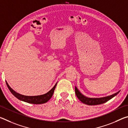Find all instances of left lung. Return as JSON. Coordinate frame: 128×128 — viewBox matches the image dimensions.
I'll return each mask as SVG.
<instances>
[{
	"label": "left lung",
	"mask_w": 128,
	"mask_h": 128,
	"mask_svg": "<svg viewBox=\"0 0 128 128\" xmlns=\"http://www.w3.org/2000/svg\"><path fill=\"white\" fill-rule=\"evenodd\" d=\"M75 92L76 94V96L77 98L79 99V100L82 102V103L86 104L92 106V105H98V104H101L104 103L108 101L110 99H112L113 97H114L115 95L118 94L119 92H118L114 93V94H112L110 96L103 97V98H87L82 95L81 92H79V90L77 89L76 87H75Z\"/></svg>",
	"instance_id": "left-lung-1"
}]
</instances>
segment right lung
<instances>
[{"mask_svg":"<svg viewBox=\"0 0 128 128\" xmlns=\"http://www.w3.org/2000/svg\"><path fill=\"white\" fill-rule=\"evenodd\" d=\"M57 83L55 84L54 88L51 90H50L48 92H47L46 94L41 95H38V96H25V95H21L20 94L16 92L10 87L7 82H6V84H7L10 92H12V94L15 97H16L17 99H18L20 100L25 102L29 103L35 104H43L47 102L51 99L52 96L56 86L57 85Z\"/></svg>","mask_w":128,"mask_h":128,"instance_id":"add662e5","label":"right lung"}]
</instances>
